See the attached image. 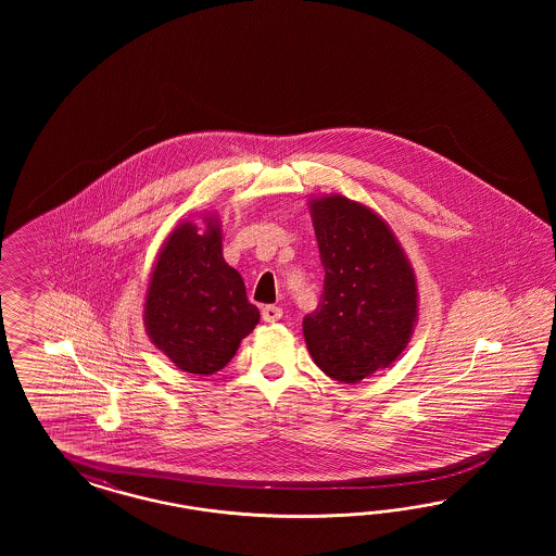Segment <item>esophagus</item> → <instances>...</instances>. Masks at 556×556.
Masks as SVG:
<instances>
[{
	"label": "esophagus",
	"instance_id": "1",
	"mask_svg": "<svg viewBox=\"0 0 556 556\" xmlns=\"http://www.w3.org/2000/svg\"><path fill=\"white\" fill-rule=\"evenodd\" d=\"M261 316H263V320L273 324V321L281 320L283 309H281V307H277V305H265V307H263V312H261Z\"/></svg>",
	"mask_w": 556,
	"mask_h": 556
}]
</instances>
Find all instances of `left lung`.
<instances>
[{
    "label": "left lung",
    "mask_w": 556,
    "mask_h": 556,
    "mask_svg": "<svg viewBox=\"0 0 556 556\" xmlns=\"http://www.w3.org/2000/svg\"><path fill=\"white\" fill-rule=\"evenodd\" d=\"M326 270L316 312L303 318L314 363L358 383L404 353L418 321V283L388 222L344 195L309 200Z\"/></svg>",
    "instance_id": "obj_1"
}]
</instances>
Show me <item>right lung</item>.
<instances>
[{
	"mask_svg": "<svg viewBox=\"0 0 556 556\" xmlns=\"http://www.w3.org/2000/svg\"><path fill=\"white\" fill-rule=\"evenodd\" d=\"M202 222L203 228L181 222L156 254L144 328L175 367L214 375L230 363L261 314L247 300L240 273L224 261L218 216L205 214Z\"/></svg>",
	"mask_w": 556,
	"mask_h": 556,
	"instance_id": "obj_1",
	"label": "right lung"
}]
</instances>
